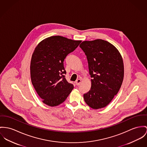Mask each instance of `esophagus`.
<instances>
[{
  "label": "esophagus",
  "instance_id": "34e87169",
  "mask_svg": "<svg viewBox=\"0 0 147 147\" xmlns=\"http://www.w3.org/2000/svg\"><path fill=\"white\" fill-rule=\"evenodd\" d=\"M81 82H82L81 79H77V80H76V84L77 86H79V85L80 84V83H81Z\"/></svg>",
  "mask_w": 147,
  "mask_h": 147
}]
</instances>
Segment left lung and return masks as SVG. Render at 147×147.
I'll return each instance as SVG.
<instances>
[{
	"mask_svg": "<svg viewBox=\"0 0 147 147\" xmlns=\"http://www.w3.org/2000/svg\"><path fill=\"white\" fill-rule=\"evenodd\" d=\"M79 46L87 56L92 78L90 90L84 94V100L93 109L105 107L121 86L124 74L122 57L114 46L101 39L85 41Z\"/></svg>",
	"mask_w": 147,
	"mask_h": 147,
	"instance_id": "1",
	"label": "left lung"
}]
</instances>
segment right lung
Returning <instances> with one entry per match:
<instances>
[{
  "mask_svg": "<svg viewBox=\"0 0 147 147\" xmlns=\"http://www.w3.org/2000/svg\"><path fill=\"white\" fill-rule=\"evenodd\" d=\"M80 42L54 36L35 48L31 61V78L35 90L47 105L56 106L63 103L74 88L65 79L64 61Z\"/></svg>",
  "mask_w": 147,
  "mask_h": 147,
  "instance_id": "1",
  "label": "right lung"
}]
</instances>
